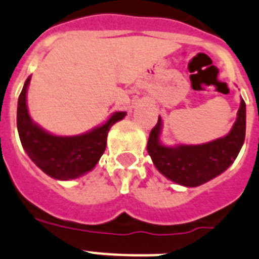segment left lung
<instances>
[{
	"instance_id": "8db88e82",
	"label": "left lung",
	"mask_w": 259,
	"mask_h": 259,
	"mask_svg": "<svg viewBox=\"0 0 259 259\" xmlns=\"http://www.w3.org/2000/svg\"><path fill=\"white\" fill-rule=\"evenodd\" d=\"M161 120L152 127L147 151L155 167L167 179L184 186H199L223 173L235 161L245 141L246 109L241 100L237 120L228 136L197 146L165 147L159 142Z\"/></svg>"
}]
</instances>
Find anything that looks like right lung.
<instances>
[{
	"label": "right lung",
	"instance_id": "1",
	"mask_svg": "<svg viewBox=\"0 0 259 259\" xmlns=\"http://www.w3.org/2000/svg\"><path fill=\"white\" fill-rule=\"evenodd\" d=\"M27 78L18 99L17 126L23 148L31 160L48 176L57 180L79 177L95 167L107 146V136L114 122L126 112H116L102 126L75 137H57L44 132L32 122L26 103Z\"/></svg>",
	"mask_w": 259,
	"mask_h": 259
}]
</instances>
